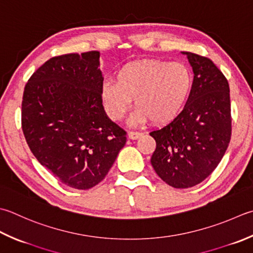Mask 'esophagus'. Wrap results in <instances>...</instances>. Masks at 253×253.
<instances>
[{
	"mask_svg": "<svg viewBox=\"0 0 253 253\" xmlns=\"http://www.w3.org/2000/svg\"><path fill=\"white\" fill-rule=\"evenodd\" d=\"M142 136V132L139 131H129L128 132V137H129V139H138V138Z\"/></svg>",
	"mask_w": 253,
	"mask_h": 253,
	"instance_id": "34e87169",
	"label": "esophagus"
}]
</instances>
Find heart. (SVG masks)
<instances>
[{
	"label": "heart",
	"instance_id": "b5f03b06",
	"mask_svg": "<svg viewBox=\"0 0 253 253\" xmlns=\"http://www.w3.org/2000/svg\"><path fill=\"white\" fill-rule=\"evenodd\" d=\"M193 76L181 62L141 60L127 63L116 73V81L103 83L101 95L112 121H121L131 106L137 107L132 124L151 121L167 124L179 115L189 100Z\"/></svg>",
	"mask_w": 253,
	"mask_h": 253
}]
</instances>
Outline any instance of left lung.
Here are the masks:
<instances>
[{
	"instance_id": "8db88e82",
	"label": "left lung",
	"mask_w": 253,
	"mask_h": 253,
	"mask_svg": "<svg viewBox=\"0 0 253 253\" xmlns=\"http://www.w3.org/2000/svg\"><path fill=\"white\" fill-rule=\"evenodd\" d=\"M182 53L194 72L190 97L174 120L150 132L157 142L153 169L175 189L204 181L218 166L231 137L228 81L211 59Z\"/></svg>"
}]
</instances>
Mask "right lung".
<instances>
[{
	"label": "right lung",
	"mask_w": 253,
	"mask_h": 253,
	"mask_svg": "<svg viewBox=\"0 0 253 253\" xmlns=\"http://www.w3.org/2000/svg\"><path fill=\"white\" fill-rule=\"evenodd\" d=\"M100 52L53 57L24 88L22 128L29 149L63 184L88 190L110 171L126 131L102 104Z\"/></svg>",
	"instance_id": "1"
}]
</instances>
